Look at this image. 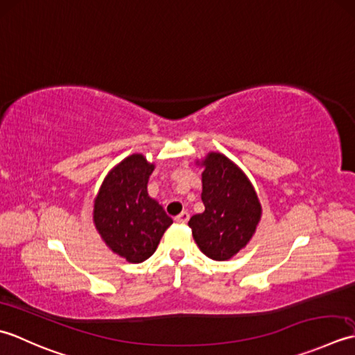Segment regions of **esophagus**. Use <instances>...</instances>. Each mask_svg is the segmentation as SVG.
<instances>
[{"instance_id":"1","label":"esophagus","mask_w":355,"mask_h":355,"mask_svg":"<svg viewBox=\"0 0 355 355\" xmlns=\"http://www.w3.org/2000/svg\"><path fill=\"white\" fill-rule=\"evenodd\" d=\"M188 219H190V214H188L187 211H182V213H180L179 216H176V218H175V220L178 223H187Z\"/></svg>"}]
</instances>
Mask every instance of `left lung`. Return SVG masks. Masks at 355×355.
I'll use <instances>...</instances> for the list:
<instances>
[{
	"label": "left lung",
	"mask_w": 355,
	"mask_h": 355,
	"mask_svg": "<svg viewBox=\"0 0 355 355\" xmlns=\"http://www.w3.org/2000/svg\"><path fill=\"white\" fill-rule=\"evenodd\" d=\"M205 211L188 222L199 250L213 260H228L250 242L262 216L254 187L237 165L220 153L202 161Z\"/></svg>",
	"instance_id": "1"
}]
</instances>
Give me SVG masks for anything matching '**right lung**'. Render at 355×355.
Returning <instances> with one entry per match:
<instances>
[{
	"mask_svg": "<svg viewBox=\"0 0 355 355\" xmlns=\"http://www.w3.org/2000/svg\"><path fill=\"white\" fill-rule=\"evenodd\" d=\"M155 164L142 155L119 162L99 188L93 222L107 247L130 263H141L156 251L173 220L147 193Z\"/></svg>",
	"mask_w": 355,
	"mask_h": 355,
	"instance_id": "add662e5",
	"label": "right lung"
}]
</instances>
